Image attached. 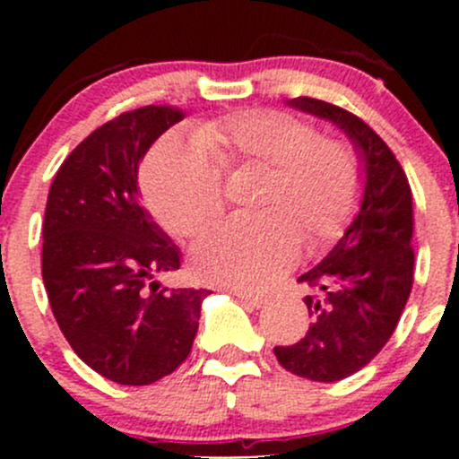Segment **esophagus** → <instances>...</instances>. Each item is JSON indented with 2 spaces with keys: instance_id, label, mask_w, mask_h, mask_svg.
Instances as JSON below:
<instances>
[{
  "instance_id": "34e87169",
  "label": "esophagus",
  "mask_w": 459,
  "mask_h": 459,
  "mask_svg": "<svg viewBox=\"0 0 459 459\" xmlns=\"http://www.w3.org/2000/svg\"><path fill=\"white\" fill-rule=\"evenodd\" d=\"M235 295H238L239 299H242L247 307L251 308H262L264 304H266V298H262V295H253V293H247V290H233Z\"/></svg>"
}]
</instances>
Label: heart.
Masks as SVG:
<instances>
[{
    "label": "heart",
    "instance_id": "b5f03b06",
    "mask_svg": "<svg viewBox=\"0 0 459 459\" xmlns=\"http://www.w3.org/2000/svg\"><path fill=\"white\" fill-rule=\"evenodd\" d=\"M197 142L178 133L146 155L142 191L157 220L179 238H193L220 217L221 169H271L255 217H235L193 247L197 277L211 284L262 290L299 255V234L311 248L340 238L362 195L358 152L322 137L308 119L275 108H247L202 122Z\"/></svg>",
    "mask_w": 459,
    "mask_h": 459
}]
</instances>
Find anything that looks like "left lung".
<instances>
[{
    "mask_svg": "<svg viewBox=\"0 0 459 459\" xmlns=\"http://www.w3.org/2000/svg\"><path fill=\"white\" fill-rule=\"evenodd\" d=\"M289 106L328 119L346 133L364 173L359 212L344 238L298 281L317 290L304 302L313 324L290 346H275L286 371L313 382L358 373L384 349L413 286V197L400 161L358 115L313 97Z\"/></svg>",
    "mask_w": 459,
    "mask_h": 459,
    "instance_id": "1",
    "label": "left lung"
}]
</instances>
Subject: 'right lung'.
Wrapping results in <instances>:
<instances>
[{
	"mask_svg": "<svg viewBox=\"0 0 459 459\" xmlns=\"http://www.w3.org/2000/svg\"><path fill=\"white\" fill-rule=\"evenodd\" d=\"M184 119L173 106L128 110L59 166L44 215L41 277L64 337L101 377L146 386L193 349L206 289H161L179 248L140 206L137 169Z\"/></svg>",
	"mask_w": 459,
	"mask_h": 459,
	"instance_id": "obj_1",
	"label": "right lung"
}]
</instances>
